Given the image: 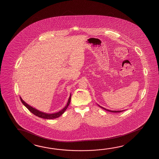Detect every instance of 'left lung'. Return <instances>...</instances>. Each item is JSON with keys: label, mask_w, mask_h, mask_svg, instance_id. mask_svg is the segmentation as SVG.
I'll use <instances>...</instances> for the list:
<instances>
[{"label": "left lung", "mask_w": 159, "mask_h": 159, "mask_svg": "<svg viewBox=\"0 0 159 159\" xmlns=\"http://www.w3.org/2000/svg\"><path fill=\"white\" fill-rule=\"evenodd\" d=\"M100 107H101V108H103V109H104L105 110H106V111H107L109 112H120L123 111H123H112V110H108V109H106V108H104V107H102V106H99V105H98Z\"/></svg>", "instance_id": "left-lung-1"}]
</instances>
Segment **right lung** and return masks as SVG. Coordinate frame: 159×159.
Listing matches in <instances>:
<instances>
[{"instance_id":"right-lung-1","label":"right lung","mask_w":159,"mask_h":159,"mask_svg":"<svg viewBox=\"0 0 159 159\" xmlns=\"http://www.w3.org/2000/svg\"><path fill=\"white\" fill-rule=\"evenodd\" d=\"M20 98L21 102H22V103L30 110V111L31 112L32 114H34V115L37 116L38 117L41 118L47 119H52L58 118L59 116H60L61 115H62V114H64V112L65 111L66 108H68V106L70 104V99H71V94L70 95V97H69V98L68 99V103H67L66 105L65 106L64 108L62 109L61 111L57 112L56 113H54V114H47V113H45V112L40 111L36 110V108H34V107H31L30 105H28L27 103H26L22 99V98H21V97H20Z\"/></svg>"}]
</instances>
